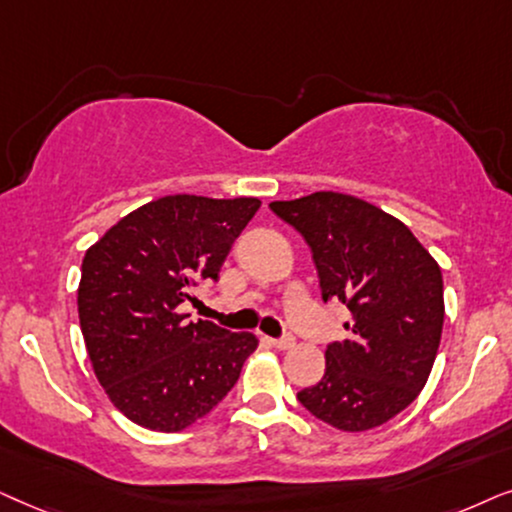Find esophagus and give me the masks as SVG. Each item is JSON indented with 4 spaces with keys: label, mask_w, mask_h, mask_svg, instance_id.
Returning a JSON list of instances; mask_svg holds the SVG:
<instances>
[{
    "label": "esophagus",
    "mask_w": 512,
    "mask_h": 512,
    "mask_svg": "<svg viewBox=\"0 0 512 512\" xmlns=\"http://www.w3.org/2000/svg\"><path fill=\"white\" fill-rule=\"evenodd\" d=\"M271 346H274V349H278V351H288V349H292V346H295V337L285 335L281 339H271Z\"/></svg>",
    "instance_id": "34e87169"
}]
</instances>
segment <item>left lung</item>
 Masks as SVG:
<instances>
[{
  "instance_id": "left-lung-1",
  "label": "left lung",
  "mask_w": 512,
  "mask_h": 512,
  "mask_svg": "<svg viewBox=\"0 0 512 512\" xmlns=\"http://www.w3.org/2000/svg\"><path fill=\"white\" fill-rule=\"evenodd\" d=\"M269 208L309 243L325 302L351 313L346 339L327 346L323 379L297 400L346 433L386 424L421 393L438 356V262L403 222L356 196L316 192Z\"/></svg>"
}]
</instances>
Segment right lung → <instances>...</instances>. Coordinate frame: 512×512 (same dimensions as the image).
I'll list each match as a JSON object with an SVG mask.
<instances>
[{
  "label": "right lung",
  "instance_id": "1",
  "mask_svg": "<svg viewBox=\"0 0 512 512\" xmlns=\"http://www.w3.org/2000/svg\"><path fill=\"white\" fill-rule=\"evenodd\" d=\"M260 199L175 194L149 201L86 250L77 290L88 358L114 407L149 431L177 433L206 417L257 349L180 313L199 281H217Z\"/></svg>",
  "mask_w": 512,
  "mask_h": 512
}]
</instances>
